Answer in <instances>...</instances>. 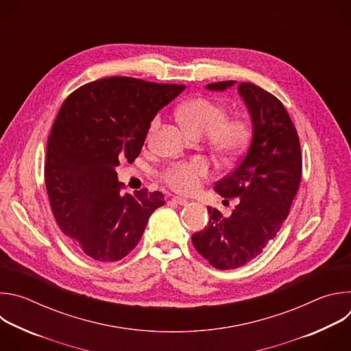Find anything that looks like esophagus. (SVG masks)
Segmentation results:
<instances>
[{
	"label": "esophagus",
	"mask_w": 351,
	"mask_h": 351,
	"mask_svg": "<svg viewBox=\"0 0 351 351\" xmlns=\"http://www.w3.org/2000/svg\"><path fill=\"white\" fill-rule=\"evenodd\" d=\"M172 202L176 203V204H179V206H187V204H189L187 199H186V198H182V197H173Z\"/></svg>",
	"instance_id": "obj_1"
}]
</instances>
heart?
<instances>
[{
    "instance_id": "obj_1",
    "label": "heart",
    "mask_w": 351,
    "mask_h": 351,
    "mask_svg": "<svg viewBox=\"0 0 351 351\" xmlns=\"http://www.w3.org/2000/svg\"><path fill=\"white\" fill-rule=\"evenodd\" d=\"M179 123L194 137L207 136L214 152L222 157H234L245 148L252 137L250 122L240 117L225 118L226 108L206 97H195L176 110ZM161 126L156 117L148 128L147 138H152ZM208 173V164L202 158L176 162L167 169L164 180L180 193H191L198 187L199 179Z\"/></svg>"
}]
</instances>
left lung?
<instances>
[{"label":"left lung","mask_w":351,"mask_h":351,"mask_svg":"<svg viewBox=\"0 0 351 351\" xmlns=\"http://www.w3.org/2000/svg\"><path fill=\"white\" fill-rule=\"evenodd\" d=\"M234 80L210 83L225 91ZM237 91L252 118L253 137L236 168L214 190L237 206L225 218L208 207L210 222L191 236L197 252L218 269H234L258 257L287 218L302 180V149L295 128L279 99L253 83Z\"/></svg>","instance_id":"left-lung-1"}]
</instances>
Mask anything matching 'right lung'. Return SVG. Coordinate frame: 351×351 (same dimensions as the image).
Segmentation results:
<instances>
[{
  "mask_svg": "<svg viewBox=\"0 0 351 351\" xmlns=\"http://www.w3.org/2000/svg\"><path fill=\"white\" fill-rule=\"evenodd\" d=\"M184 87L106 77L64 101L47 143L45 186L58 226L90 258L126 257L165 204L161 191L122 194L117 168L138 157L149 123Z\"/></svg>",
  "mask_w": 351,
  "mask_h": 351,
  "instance_id": "1",
  "label": "right lung"
}]
</instances>
